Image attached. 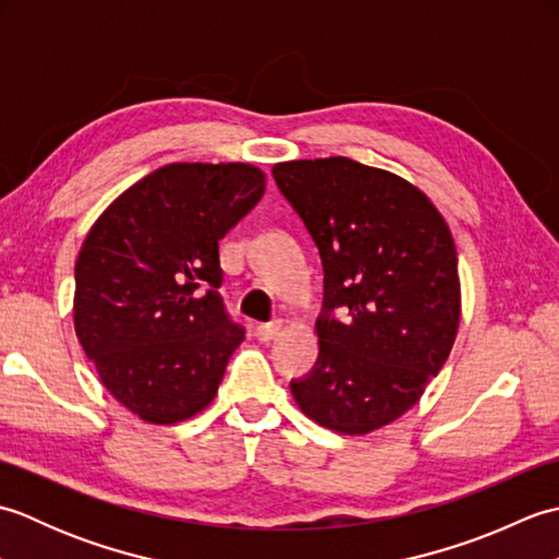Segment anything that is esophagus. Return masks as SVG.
<instances>
[{
  "instance_id": "esophagus-1",
  "label": "esophagus",
  "mask_w": 559,
  "mask_h": 559,
  "mask_svg": "<svg viewBox=\"0 0 559 559\" xmlns=\"http://www.w3.org/2000/svg\"><path fill=\"white\" fill-rule=\"evenodd\" d=\"M281 329H283V322H281V319H273V322L259 324V326H257V338H259V341H264V343H269V341H273V338H276V336L281 334Z\"/></svg>"
}]
</instances>
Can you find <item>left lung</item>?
I'll list each match as a JSON object with an SVG mask.
<instances>
[{
	"instance_id": "left-lung-1",
	"label": "left lung",
	"mask_w": 559,
	"mask_h": 559,
	"mask_svg": "<svg viewBox=\"0 0 559 559\" xmlns=\"http://www.w3.org/2000/svg\"><path fill=\"white\" fill-rule=\"evenodd\" d=\"M273 180L324 266L319 358L310 374L293 379V396L334 432L379 430L420 401L454 346V240L418 187L358 160L276 163Z\"/></svg>"
}]
</instances>
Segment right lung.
I'll return each mask as SVG.
<instances>
[{"instance_id": "1", "label": "right lung", "mask_w": 559, "mask_h": 559, "mask_svg": "<svg viewBox=\"0 0 559 559\" xmlns=\"http://www.w3.org/2000/svg\"><path fill=\"white\" fill-rule=\"evenodd\" d=\"M249 163H170L117 197L76 259L74 329L105 389L153 425L204 411L245 329L218 242L264 197Z\"/></svg>"}]
</instances>
